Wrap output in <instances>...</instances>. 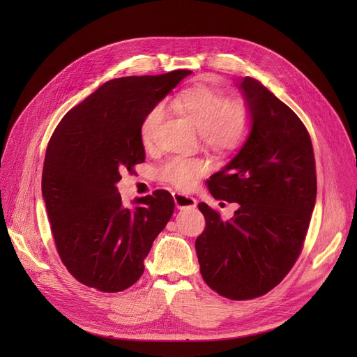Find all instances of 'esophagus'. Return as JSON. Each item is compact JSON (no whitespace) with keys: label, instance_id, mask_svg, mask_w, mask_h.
<instances>
[{"label":"esophagus","instance_id":"esophagus-1","mask_svg":"<svg viewBox=\"0 0 357 357\" xmlns=\"http://www.w3.org/2000/svg\"><path fill=\"white\" fill-rule=\"evenodd\" d=\"M172 198H174L176 207L178 210H188V208H195L197 207V199L185 195V193L172 192Z\"/></svg>","mask_w":357,"mask_h":357}]
</instances>
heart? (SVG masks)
<instances>
[{
	"label": "heart",
	"instance_id": "b5f03b06",
	"mask_svg": "<svg viewBox=\"0 0 357 357\" xmlns=\"http://www.w3.org/2000/svg\"><path fill=\"white\" fill-rule=\"evenodd\" d=\"M176 110L199 129L205 146L229 152L240 147L252 129V114L240 101H225V96L207 86H193L180 93L172 102ZM164 117L162 107H153L139 125V139L144 147L155 142L158 128ZM202 159L171 158L156 168V177L181 190L193 188L197 180L207 172Z\"/></svg>",
	"mask_w": 357,
	"mask_h": 357
}]
</instances>
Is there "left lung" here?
Wrapping results in <instances>:
<instances>
[{
	"mask_svg": "<svg viewBox=\"0 0 357 357\" xmlns=\"http://www.w3.org/2000/svg\"><path fill=\"white\" fill-rule=\"evenodd\" d=\"M252 129L228 164L210 177L215 199L238 202L229 220L201 202L205 231L195 247L202 278L219 295L262 296L294 266L316 204L311 138L301 119L252 77L236 83Z\"/></svg>",
	"mask_w": 357,
	"mask_h": 357,
	"instance_id": "8db88e82",
	"label": "left lung"
}]
</instances>
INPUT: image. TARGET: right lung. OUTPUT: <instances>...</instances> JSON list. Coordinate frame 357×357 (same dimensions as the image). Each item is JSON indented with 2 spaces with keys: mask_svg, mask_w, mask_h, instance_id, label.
Here are the masks:
<instances>
[{
  "mask_svg": "<svg viewBox=\"0 0 357 357\" xmlns=\"http://www.w3.org/2000/svg\"><path fill=\"white\" fill-rule=\"evenodd\" d=\"M129 75L101 84L62 117L43 167L41 192L61 261L80 283L122 291L144 273V259L174 211L167 190L122 204L121 172L146 159L143 117L190 74Z\"/></svg>",
  "mask_w": 357,
  "mask_h": 357,
  "instance_id": "obj_1",
  "label": "right lung"
}]
</instances>
